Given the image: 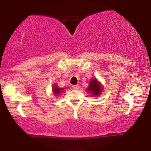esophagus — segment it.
Returning <instances> with one entry per match:
<instances>
[{"label": "esophagus", "mask_w": 151, "mask_h": 151, "mask_svg": "<svg viewBox=\"0 0 151 151\" xmlns=\"http://www.w3.org/2000/svg\"><path fill=\"white\" fill-rule=\"evenodd\" d=\"M72 88H73V89H78V88H79V86H78V85H73V86H72Z\"/></svg>", "instance_id": "esophagus-1"}]
</instances>
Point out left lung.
<instances>
[{
  "label": "left lung",
  "instance_id": "1",
  "mask_svg": "<svg viewBox=\"0 0 151 151\" xmlns=\"http://www.w3.org/2000/svg\"><path fill=\"white\" fill-rule=\"evenodd\" d=\"M103 85L97 78H93L91 79L88 84V88H86V91L87 93H90L92 96H97L98 97L102 93L103 91Z\"/></svg>",
  "mask_w": 151,
  "mask_h": 151
}]
</instances>
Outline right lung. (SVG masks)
Returning <instances> with one entry per match:
<instances>
[{"label": "right lung", "instance_id": "obj_1", "mask_svg": "<svg viewBox=\"0 0 151 151\" xmlns=\"http://www.w3.org/2000/svg\"><path fill=\"white\" fill-rule=\"evenodd\" d=\"M65 88H60L58 84L56 83L53 84L52 86V91H53V94L55 96H60V95L63 93L64 92V89Z\"/></svg>", "mask_w": 151, "mask_h": 151}]
</instances>
